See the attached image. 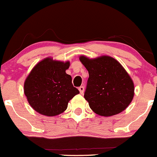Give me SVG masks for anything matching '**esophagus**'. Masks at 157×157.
Here are the masks:
<instances>
[{
	"instance_id": "1",
	"label": "esophagus",
	"mask_w": 157,
	"mask_h": 157,
	"mask_svg": "<svg viewBox=\"0 0 157 157\" xmlns=\"http://www.w3.org/2000/svg\"><path fill=\"white\" fill-rule=\"evenodd\" d=\"M78 90H79V91H80L81 94H82L84 93V91H85V88H84V86H80L78 88Z\"/></svg>"
}]
</instances>
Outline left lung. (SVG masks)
I'll use <instances>...</instances> for the list:
<instances>
[{
	"label": "left lung",
	"mask_w": 157,
	"mask_h": 157,
	"mask_svg": "<svg viewBox=\"0 0 157 157\" xmlns=\"http://www.w3.org/2000/svg\"><path fill=\"white\" fill-rule=\"evenodd\" d=\"M79 59L89 74L84 97L91 109L105 117L126 109L133 100L134 85L121 63L108 56L95 59L82 56Z\"/></svg>",
	"instance_id": "1"
}]
</instances>
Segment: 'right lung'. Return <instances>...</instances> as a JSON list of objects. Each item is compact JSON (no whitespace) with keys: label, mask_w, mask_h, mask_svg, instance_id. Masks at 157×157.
I'll return each mask as SVG.
<instances>
[{"label":"right lung","mask_w":157,"mask_h":157,"mask_svg":"<svg viewBox=\"0 0 157 157\" xmlns=\"http://www.w3.org/2000/svg\"><path fill=\"white\" fill-rule=\"evenodd\" d=\"M69 62L46 58L37 63L24 82V94L30 106L45 116L58 115L66 110L68 103L79 91L66 74Z\"/></svg>","instance_id":"obj_1"}]
</instances>
